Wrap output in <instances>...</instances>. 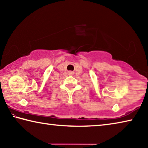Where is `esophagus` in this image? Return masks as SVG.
Wrapping results in <instances>:
<instances>
[{"label":"esophagus","instance_id":"obj_1","mask_svg":"<svg viewBox=\"0 0 148 148\" xmlns=\"http://www.w3.org/2000/svg\"><path fill=\"white\" fill-rule=\"evenodd\" d=\"M71 74H72V72H71Z\"/></svg>","mask_w":148,"mask_h":148}]
</instances>
